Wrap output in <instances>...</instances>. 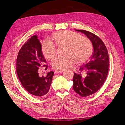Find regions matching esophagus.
I'll return each mask as SVG.
<instances>
[{
  "label": "esophagus",
  "mask_w": 125,
  "mask_h": 125,
  "mask_svg": "<svg viewBox=\"0 0 125 125\" xmlns=\"http://www.w3.org/2000/svg\"><path fill=\"white\" fill-rule=\"evenodd\" d=\"M63 72V70H56L55 72L56 73H62Z\"/></svg>",
  "instance_id": "1"
}]
</instances>
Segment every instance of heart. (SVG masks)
I'll return each instance as SVG.
<instances>
[{
  "instance_id": "b5f03b06",
  "label": "heart",
  "mask_w": 125,
  "mask_h": 125,
  "mask_svg": "<svg viewBox=\"0 0 125 125\" xmlns=\"http://www.w3.org/2000/svg\"><path fill=\"white\" fill-rule=\"evenodd\" d=\"M53 40L57 47H65V56L57 57L52 62V66L55 69H65L76 61L77 63L80 64L87 60L92 53L93 47L91 41L74 31H57L53 35ZM42 51L45 57L49 60H52L56 55L55 45L49 40L44 42Z\"/></svg>"
}]
</instances>
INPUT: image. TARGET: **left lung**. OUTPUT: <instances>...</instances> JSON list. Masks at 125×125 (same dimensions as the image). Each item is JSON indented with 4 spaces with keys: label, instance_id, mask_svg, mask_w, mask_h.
Returning <instances> with one entry per match:
<instances>
[{
    "label": "left lung",
    "instance_id": "obj_1",
    "mask_svg": "<svg viewBox=\"0 0 125 125\" xmlns=\"http://www.w3.org/2000/svg\"><path fill=\"white\" fill-rule=\"evenodd\" d=\"M89 38L94 47V52L87 63L79 69V73H74L73 89L80 96L85 97L100 89L106 79L109 71V55L107 49L98 36L83 29H76Z\"/></svg>",
    "mask_w": 125,
    "mask_h": 125
}]
</instances>
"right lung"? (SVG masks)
Wrapping results in <instances>:
<instances>
[{
  "label": "right lung",
  "instance_id": "add662e5",
  "mask_svg": "<svg viewBox=\"0 0 125 125\" xmlns=\"http://www.w3.org/2000/svg\"><path fill=\"white\" fill-rule=\"evenodd\" d=\"M46 63L42 51V44L37 35H33L24 43L18 53L16 73L22 85L27 92L37 97L45 96L49 92L54 72L46 76L40 77L38 70L46 67Z\"/></svg>",
  "mask_w": 125,
  "mask_h": 125
}]
</instances>
